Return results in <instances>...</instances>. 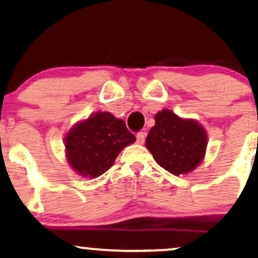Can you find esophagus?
<instances>
[{"label": "esophagus", "instance_id": "34e87169", "mask_svg": "<svg viewBox=\"0 0 258 258\" xmlns=\"http://www.w3.org/2000/svg\"><path fill=\"white\" fill-rule=\"evenodd\" d=\"M144 141H145V133H143V132L138 133V134H137V143L139 145H143Z\"/></svg>", "mask_w": 258, "mask_h": 258}]
</instances>
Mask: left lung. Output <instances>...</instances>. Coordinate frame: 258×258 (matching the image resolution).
Listing matches in <instances>:
<instances>
[{
  "instance_id": "obj_1",
  "label": "left lung",
  "mask_w": 258,
  "mask_h": 258,
  "mask_svg": "<svg viewBox=\"0 0 258 258\" xmlns=\"http://www.w3.org/2000/svg\"><path fill=\"white\" fill-rule=\"evenodd\" d=\"M155 125L146 138V147L157 163L175 175L195 169L207 145L206 132L194 120H185L163 109L155 115Z\"/></svg>"
}]
</instances>
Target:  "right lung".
I'll return each instance as SVG.
<instances>
[{"instance_id":"1","label":"right lung","mask_w":258,"mask_h":258,"mask_svg":"<svg viewBox=\"0 0 258 258\" xmlns=\"http://www.w3.org/2000/svg\"><path fill=\"white\" fill-rule=\"evenodd\" d=\"M135 140L125 121L108 112H98L67 134V157L79 174L96 178L108 170L118 153Z\"/></svg>"}]
</instances>
